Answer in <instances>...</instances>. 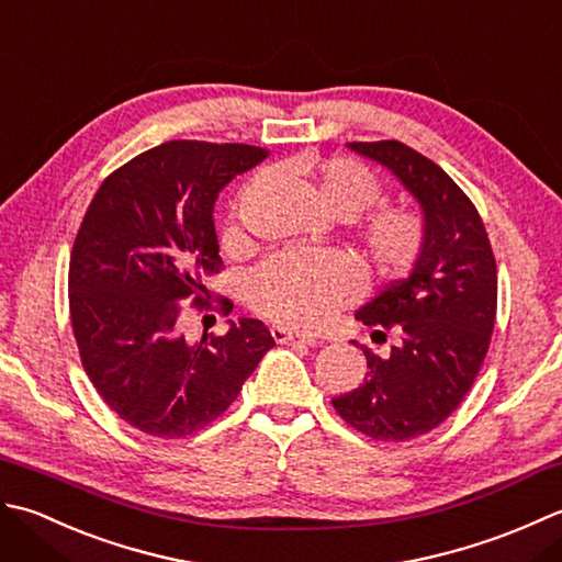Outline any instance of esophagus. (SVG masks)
<instances>
[{"label": "esophagus", "mask_w": 562, "mask_h": 562, "mask_svg": "<svg viewBox=\"0 0 562 562\" xmlns=\"http://www.w3.org/2000/svg\"><path fill=\"white\" fill-rule=\"evenodd\" d=\"M271 337L277 345H305V347H315V337L313 335H301V331H293L289 327H271Z\"/></svg>", "instance_id": "1"}]
</instances>
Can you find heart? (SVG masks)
<instances>
[{
  "label": "heart",
  "instance_id": "obj_1",
  "mask_svg": "<svg viewBox=\"0 0 562 562\" xmlns=\"http://www.w3.org/2000/svg\"><path fill=\"white\" fill-rule=\"evenodd\" d=\"M277 175L301 181L319 209L341 221L360 215L381 199L378 177L369 167L349 157H293L277 169ZM259 187V179L249 181L235 199L231 225L225 233L227 243L237 245L243 239L237 215ZM351 235L373 271L381 277H397L415 265L425 249L427 221L409 205H378L353 221ZM359 289L361 271L347 255H337V251L277 255L251 271L247 279V301L251 311L273 323L315 327L335 307L349 303Z\"/></svg>",
  "mask_w": 562,
  "mask_h": 562
}]
</instances>
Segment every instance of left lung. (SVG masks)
<instances>
[{"label":"left lung","mask_w":562,"mask_h":562,"mask_svg":"<svg viewBox=\"0 0 562 562\" xmlns=\"http://www.w3.org/2000/svg\"><path fill=\"white\" fill-rule=\"evenodd\" d=\"M391 169L427 221V245L407 279L357 311L375 345L363 385L331 400L339 417L375 441H407L463 403L485 361L497 313V265L473 201L431 159L397 140L349 143Z\"/></svg>","instance_id":"obj_1"}]
</instances>
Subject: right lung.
Instances as JSON below:
<instances>
[{
	"instance_id": "right-lung-1",
	"label": "right lung",
	"mask_w": 562,
	"mask_h": 562,
	"mask_svg": "<svg viewBox=\"0 0 562 562\" xmlns=\"http://www.w3.org/2000/svg\"><path fill=\"white\" fill-rule=\"evenodd\" d=\"M267 155L239 143H162L109 175L79 225L67 279L79 357L101 400L150 437L209 427L277 345L251 317L199 345L179 331L181 303L209 311L203 281L223 267L217 193ZM221 305L233 311L227 297Z\"/></svg>"
}]
</instances>
